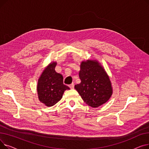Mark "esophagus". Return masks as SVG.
I'll use <instances>...</instances> for the list:
<instances>
[{"mask_svg": "<svg viewBox=\"0 0 149 149\" xmlns=\"http://www.w3.org/2000/svg\"><path fill=\"white\" fill-rule=\"evenodd\" d=\"M69 87L70 89H74V83H71L70 84H69Z\"/></svg>", "mask_w": 149, "mask_h": 149, "instance_id": "obj_1", "label": "esophagus"}]
</instances>
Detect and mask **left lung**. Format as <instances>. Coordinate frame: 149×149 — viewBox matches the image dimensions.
Wrapping results in <instances>:
<instances>
[{"instance_id":"8db88e82","label":"left lung","mask_w":149,"mask_h":149,"mask_svg":"<svg viewBox=\"0 0 149 149\" xmlns=\"http://www.w3.org/2000/svg\"><path fill=\"white\" fill-rule=\"evenodd\" d=\"M79 77L81 83L75 85L84 102L97 107L109 100L112 87L105 70L96 60H88L81 63Z\"/></svg>"}]
</instances>
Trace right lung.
I'll return each mask as SVG.
<instances>
[{
    "label": "right lung",
    "mask_w": 149,
    "mask_h": 149,
    "mask_svg": "<svg viewBox=\"0 0 149 149\" xmlns=\"http://www.w3.org/2000/svg\"><path fill=\"white\" fill-rule=\"evenodd\" d=\"M56 62H52L43 71L38 80L37 91L40 102L51 107L59 101L69 88L63 84V77L56 72Z\"/></svg>",
    "instance_id": "obj_1"
}]
</instances>
